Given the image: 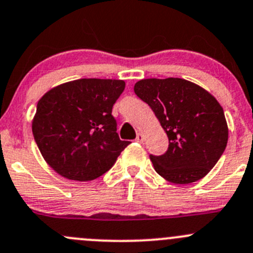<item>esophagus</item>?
Returning a JSON list of instances; mask_svg holds the SVG:
<instances>
[{
  "mask_svg": "<svg viewBox=\"0 0 253 253\" xmlns=\"http://www.w3.org/2000/svg\"><path fill=\"white\" fill-rule=\"evenodd\" d=\"M136 142H138V143H142L143 142V134L142 133H137Z\"/></svg>",
  "mask_w": 253,
  "mask_h": 253,
  "instance_id": "esophagus-1",
  "label": "esophagus"
}]
</instances>
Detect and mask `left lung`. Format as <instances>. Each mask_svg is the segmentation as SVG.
Here are the masks:
<instances>
[{"label": "left lung", "mask_w": 253, "mask_h": 253, "mask_svg": "<svg viewBox=\"0 0 253 253\" xmlns=\"http://www.w3.org/2000/svg\"><path fill=\"white\" fill-rule=\"evenodd\" d=\"M134 93L152 108L169 138L164 154H149L155 171L174 183L205 177L228 143V125L216 99L181 78L142 79Z\"/></svg>", "instance_id": "obj_1"}]
</instances>
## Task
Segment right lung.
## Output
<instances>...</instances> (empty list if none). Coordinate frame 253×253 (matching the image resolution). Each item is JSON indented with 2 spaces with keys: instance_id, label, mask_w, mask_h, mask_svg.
Here are the masks:
<instances>
[{
  "instance_id": "obj_1",
  "label": "right lung",
  "mask_w": 253,
  "mask_h": 253,
  "mask_svg": "<svg viewBox=\"0 0 253 253\" xmlns=\"http://www.w3.org/2000/svg\"><path fill=\"white\" fill-rule=\"evenodd\" d=\"M125 85L119 79H78L40 99L33 136L56 172L70 180L90 181L111 169L131 143L120 139L111 114Z\"/></svg>"
}]
</instances>
